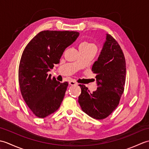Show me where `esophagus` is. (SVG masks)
<instances>
[{
	"instance_id": "obj_1",
	"label": "esophagus",
	"mask_w": 149,
	"mask_h": 149,
	"mask_svg": "<svg viewBox=\"0 0 149 149\" xmlns=\"http://www.w3.org/2000/svg\"><path fill=\"white\" fill-rule=\"evenodd\" d=\"M69 84L70 85H72V86H74V85H77V83L75 81H70L69 82Z\"/></svg>"
}]
</instances>
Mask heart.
I'll return each mask as SVG.
<instances>
[{"label":"heart","mask_w":149,"mask_h":149,"mask_svg":"<svg viewBox=\"0 0 149 149\" xmlns=\"http://www.w3.org/2000/svg\"><path fill=\"white\" fill-rule=\"evenodd\" d=\"M81 45H92V44L88 43H86V42H84V43H82Z\"/></svg>","instance_id":"1"}]
</instances>
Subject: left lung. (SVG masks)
Returning <instances> with one entry per match:
<instances>
[{
    "mask_svg": "<svg viewBox=\"0 0 149 149\" xmlns=\"http://www.w3.org/2000/svg\"><path fill=\"white\" fill-rule=\"evenodd\" d=\"M91 71L97 74V90L93 93L79 84L81 93L78 102L82 110L97 120L110 115L118 106L124 91L126 64L124 54L116 40L109 34Z\"/></svg>",
    "mask_w": 149,
    "mask_h": 149,
    "instance_id": "obj_1",
    "label": "left lung"
}]
</instances>
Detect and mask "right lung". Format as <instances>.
Instances as JSON below:
<instances>
[{"instance_id":"obj_1","label":"right lung","mask_w":149,"mask_h":149,"mask_svg":"<svg viewBox=\"0 0 149 149\" xmlns=\"http://www.w3.org/2000/svg\"><path fill=\"white\" fill-rule=\"evenodd\" d=\"M79 35L76 31H41L24 50L18 68L20 92L38 118L51 115L61 105L68 83H60L47 72L59 63L65 49Z\"/></svg>"}]
</instances>
